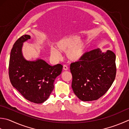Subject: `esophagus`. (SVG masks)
Wrapping results in <instances>:
<instances>
[{"mask_svg":"<svg viewBox=\"0 0 129 129\" xmlns=\"http://www.w3.org/2000/svg\"><path fill=\"white\" fill-rule=\"evenodd\" d=\"M63 69L64 71H67L68 70V68L66 65H63Z\"/></svg>","mask_w":129,"mask_h":129,"instance_id":"obj_1","label":"esophagus"}]
</instances>
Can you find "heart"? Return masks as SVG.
I'll use <instances>...</instances> for the list:
<instances>
[{"label": "heart", "mask_w": 129, "mask_h": 129, "mask_svg": "<svg viewBox=\"0 0 129 129\" xmlns=\"http://www.w3.org/2000/svg\"><path fill=\"white\" fill-rule=\"evenodd\" d=\"M80 37L77 36H73L64 37L56 43V48L50 49L51 56L56 59L60 56L59 52H66L68 59L71 62H77L80 60L85 54L86 46L83 41H80Z\"/></svg>", "instance_id": "obj_1"}]
</instances>
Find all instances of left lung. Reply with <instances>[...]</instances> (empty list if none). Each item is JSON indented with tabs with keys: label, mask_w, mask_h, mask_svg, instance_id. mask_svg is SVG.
Masks as SVG:
<instances>
[{
	"label": "left lung",
	"mask_w": 129,
	"mask_h": 129,
	"mask_svg": "<svg viewBox=\"0 0 129 129\" xmlns=\"http://www.w3.org/2000/svg\"><path fill=\"white\" fill-rule=\"evenodd\" d=\"M115 60L116 56L111 51L103 53L97 48L71 64L72 88L78 99L83 101L96 100L108 91L116 77Z\"/></svg>",
	"instance_id": "left-lung-1"
}]
</instances>
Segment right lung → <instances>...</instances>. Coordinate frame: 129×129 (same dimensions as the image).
Instances as JSON below:
<instances>
[{
	"label": "right lung",
	"instance_id": "1",
	"mask_svg": "<svg viewBox=\"0 0 129 129\" xmlns=\"http://www.w3.org/2000/svg\"><path fill=\"white\" fill-rule=\"evenodd\" d=\"M30 39L23 35L18 39L10 52L9 63V79L12 86L27 100L36 104L46 101L54 88V81L61 73L63 66H53L44 60H26L23 56V43Z\"/></svg>",
	"mask_w": 129,
	"mask_h": 129
}]
</instances>
